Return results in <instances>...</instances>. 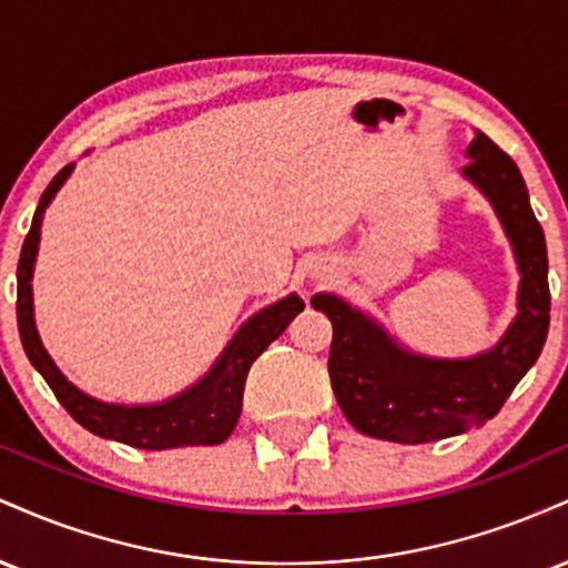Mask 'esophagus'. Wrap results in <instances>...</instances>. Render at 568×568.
<instances>
[{
	"label": "esophagus",
	"instance_id": "1",
	"mask_svg": "<svg viewBox=\"0 0 568 568\" xmlns=\"http://www.w3.org/2000/svg\"><path fill=\"white\" fill-rule=\"evenodd\" d=\"M315 280H328V272H315Z\"/></svg>",
	"mask_w": 568,
	"mask_h": 568
}]
</instances>
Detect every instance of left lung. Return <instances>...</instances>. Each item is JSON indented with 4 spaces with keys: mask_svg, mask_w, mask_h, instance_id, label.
<instances>
[{
    "mask_svg": "<svg viewBox=\"0 0 568 568\" xmlns=\"http://www.w3.org/2000/svg\"><path fill=\"white\" fill-rule=\"evenodd\" d=\"M462 168L491 202L518 266V312L494 347L470 357H433L403 347L368 312L336 293H315L312 306L334 325L328 374L349 425L368 438L429 443L486 425L505 406L545 347L550 325L545 234L531 211L518 165L475 130Z\"/></svg>",
    "mask_w": 568,
    "mask_h": 568,
    "instance_id": "left-lung-1",
    "label": "left lung"
}]
</instances>
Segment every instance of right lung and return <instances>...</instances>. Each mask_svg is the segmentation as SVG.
Instances as JSON below:
<instances>
[{
	"label": "right lung",
	"instance_id": "obj_1",
	"mask_svg": "<svg viewBox=\"0 0 568 568\" xmlns=\"http://www.w3.org/2000/svg\"><path fill=\"white\" fill-rule=\"evenodd\" d=\"M71 173H74V162L63 168L42 192L34 219H31V230L26 234L21 262H18V331H21V342L31 366L44 376V382L50 384L63 408L98 438L146 448V452L219 446L230 438L234 425H237L240 410H243L245 379L253 361L288 328L293 317L304 310V302L296 293H288L280 302L247 317L216 357L211 371L168 400L125 406V403H106L82 393L77 384H71L61 374V368L55 366V361L48 355L42 338H39L34 323V291H31L44 211Z\"/></svg>",
	"mask_w": 568,
	"mask_h": 568
}]
</instances>
